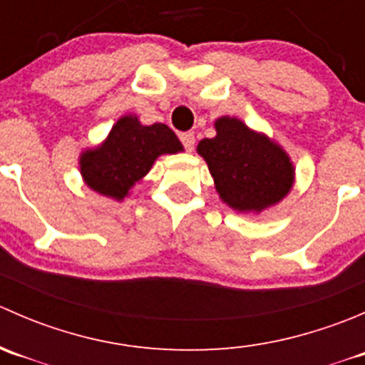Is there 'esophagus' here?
Returning a JSON list of instances; mask_svg holds the SVG:
<instances>
[{"label":"esophagus","mask_w":365,"mask_h":365,"mask_svg":"<svg viewBox=\"0 0 365 365\" xmlns=\"http://www.w3.org/2000/svg\"><path fill=\"white\" fill-rule=\"evenodd\" d=\"M180 141H182L183 148H185L187 152H192L194 143H196V135H194V132H182V134H180Z\"/></svg>","instance_id":"34e87169"}]
</instances>
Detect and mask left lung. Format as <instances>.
I'll return each instance as SVG.
<instances>
[{
    "instance_id": "obj_1",
    "label": "left lung",
    "mask_w": 365,
    "mask_h": 365,
    "mask_svg": "<svg viewBox=\"0 0 365 365\" xmlns=\"http://www.w3.org/2000/svg\"><path fill=\"white\" fill-rule=\"evenodd\" d=\"M215 128V138L203 139L197 152L224 203L240 212H261L289 192L292 162L275 143L249 130L237 118H219Z\"/></svg>"
}]
</instances>
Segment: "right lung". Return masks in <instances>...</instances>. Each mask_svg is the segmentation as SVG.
I'll use <instances>...</instances> for the list:
<instances>
[{"label":"right lung","mask_w":365,"mask_h":365,"mask_svg":"<svg viewBox=\"0 0 365 365\" xmlns=\"http://www.w3.org/2000/svg\"><path fill=\"white\" fill-rule=\"evenodd\" d=\"M180 150L182 143L168 125L145 127L138 118L123 116L101 148L83 153L81 173L88 187L120 201L150 171L157 157Z\"/></svg>","instance_id":"1"}]
</instances>
